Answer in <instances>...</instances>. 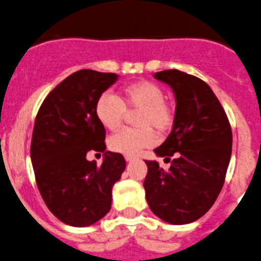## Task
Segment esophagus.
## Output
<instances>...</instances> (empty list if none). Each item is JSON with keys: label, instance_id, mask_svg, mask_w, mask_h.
I'll return each mask as SVG.
<instances>
[{"label": "esophagus", "instance_id": "34e87169", "mask_svg": "<svg viewBox=\"0 0 261 261\" xmlns=\"http://www.w3.org/2000/svg\"><path fill=\"white\" fill-rule=\"evenodd\" d=\"M125 160H126V161H127V163H131V161L136 160V157L135 156H131V154H126Z\"/></svg>", "mask_w": 261, "mask_h": 261}]
</instances>
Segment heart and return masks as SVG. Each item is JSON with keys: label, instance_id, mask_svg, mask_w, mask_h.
Here are the masks:
<instances>
[{"label": "heart", "instance_id": "1", "mask_svg": "<svg viewBox=\"0 0 261 261\" xmlns=\"http://www.w3.org/2000/svg\"><path fill=\"white\" fill-rule=\"evenodd\" d=\"M165 92L151 81H138L122 88L119 98L113 93L104 92L95 104V116L107 130L121 126L126 112L138 110L135 123L139 127L122 128L109 138L112 151L125 154H136L143 148L156 144L159 133H168L174 123V109L165 100Z\"/></svg>", "mask_w": 261, "mask_h": 261}]
</instances>
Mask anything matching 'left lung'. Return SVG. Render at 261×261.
I'll list each match as a JSON object with an SVG mask.
<instances>
[{"label":"left lung","mask_w":261,"mask_h":261,"mask_svg":"<svg viewBox=\"0 0 261 261\" xmlns=\"http://www.w3.org/2000/svg\"><path fill=\"white\" fill-rule=\"evenodd\" d=\"M153 76L171 87L177 102L173 130L154 153L165 161L175 159L168 170L157 161H145V198L164 221L190 224L205 215L221 192L233 134L224 108L205 82L179 70Z\"/></svg>","instance_id":"obj_1"}]
</instances>
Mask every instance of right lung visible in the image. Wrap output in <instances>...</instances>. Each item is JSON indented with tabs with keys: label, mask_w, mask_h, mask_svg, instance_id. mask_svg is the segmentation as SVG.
<instances>
[{
	"label": "right lung",
	"mask_w": 261,
	"mask_h": 261,
	"mask_svg": "<svg viewBox=\"0 0 261 261\" xmlns=\"http://www.w3.org/2000/svg\"><path fill=\"white\" fill-rule=\"evenodd\" d=\"M117 79L113 72L79 70L46 96L35 119L31 161L37 189L49 211L70 226H90L109 212L112 189L126 168L123 156L110 151L101 167L86 160L88 151L107 148L95 104Z\"/></svg>",
	"instance_id": "add662e5"
}]
</instances>
